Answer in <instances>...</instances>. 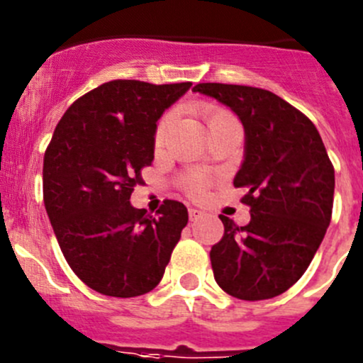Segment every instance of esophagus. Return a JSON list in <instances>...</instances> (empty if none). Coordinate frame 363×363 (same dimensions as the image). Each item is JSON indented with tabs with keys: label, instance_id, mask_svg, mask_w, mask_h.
I'll return each mask as SVG.
<instances>
[{
	"label": "esophagus",
	"instance_id": "1",
	"mask_svg": "<svg viewBox=\"0 0 363 363\" xmlns=\"http://www.w3.org/2000/svg\"><path fill=\"white\" fill-rule=\"evenodd\" d=\"M203 216V212L198 211V208H189V218H191V221H196V219H199Z\"/></svg>",
	"mask_w": 363,
	"mask_h": 363
}]
</instances>
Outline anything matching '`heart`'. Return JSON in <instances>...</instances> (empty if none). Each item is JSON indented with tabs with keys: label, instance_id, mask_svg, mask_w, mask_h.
I'll list each match as a JSON object with an SVG mask.
<instances>
[{
	"label": "heart",
	"instance_id": "heart-1",
	"mask_svg": "<svg viewBox=\"0 0 363 363\" xmlns=\"http://www.w3.org/2000/svg\"><path fill=\"white\" fill-rule=\"evenodd\" d=\"M198 115L203 118L205 125H207V129L211 133H214L216 129L221 128V125H225V124L238 122L234 118V115H232V113H228L227 109H221V108H218V106H212V104L198 106ZM171 124H172V115H165L164 118L158 122V125H156V133H155L156 147H160V145L165 142V136H167L169 129H171ZM205 184H207V179H205L201 174L189 176L187 182H185V185H187V191L191 192V194H199V192L203 191Z\"/></svg>",
	"mask_w": 363,
	"mask_h": 363
}]
</instances>
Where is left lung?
<instances>
[{"instance_id":"8db88e82","label":"left lung","mask_w":363,"mask_h":363,"mask_svg":"<svg viewBox=\"0 0 363 363\" xmlns=\"http://www.w3.org/2000/svg\"><path fill=\"white\" fill-rule=\"evenodd\" d=\"M192 91L216 99L245 128V156L234 178L245 187L250 223L225 225L211 250L214 279L241 301L284 294L302 277L331 221L335 169L313 122L268 89L203 82Z\"/></svg>"}]
</instances>
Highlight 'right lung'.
I'll return each instance as SVG.
<instances>
[{
  "instance_id": "obj_1",
  "label": "right lung",
  "mask_w": 363,
  "mask_h": 363,
  "mask_svg": "<svg viewBox=\"0 0 363 363\" xmlns=\"http://www.w3.org/2000/svg\"><path fill=\"white\" fill-rule=\"evenodd\" d=\"M192 82L111 81L73 102L45 152L43 198L59 247L79 279L108 297L151 291L187 225L165 199L158 216L131 205L155 160L156 122Z\"/></svg>"
}]
</instances>
